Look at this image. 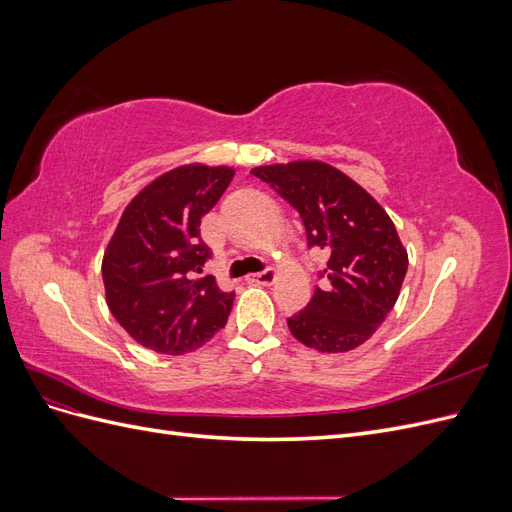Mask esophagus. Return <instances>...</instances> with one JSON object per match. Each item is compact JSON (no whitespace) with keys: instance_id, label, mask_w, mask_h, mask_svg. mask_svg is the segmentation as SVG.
I'll use <instances>...</instances> for the list:
<instances>
[{"instance_id":"obj_1","label":"esophagus","mask_w":512,"mask_h":512,"mask_svg":"<svg viewBox=\"0 0 512 512\" xmlns=\"http://www.w3.org/2000/svg\"><path fill=\"white\" fill-rule=\"evenodd\" d=\"M275 280H277V273H275V269H267V271H260V273L247 275V282H252V284H262V286H271Z\"/></svg>"}]
</instances>
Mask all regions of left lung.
<instances>
[{
  "mask_svg": "<svg viewBox=\"0 0 512 512\" xmlns=\"http://www.w3.org/2000/svg\"><path fill=\"white\" fill-rule=\"evenodd\" d=\"M299 211L309 247L327 250L312 301L288 318L290 333L318 352H348L378 331L397 303L408 252L378 200L342 170L320 160L252 168Z\"/></svg>",
  "mask_w": 512,
  "mask_h": 512,
  "instance_id": "obj_1",
  "label": "left lung"
}]
</instances>
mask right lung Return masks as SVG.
Segmentation results:
<instances>
[{
	"label": "right lung",
	"instance_id": "obj_1",
	"mask_svg": "<svg viewBox=\"0 0 512 512\" xmlns=\"http://www.w3.org/2000/svg\"><path fill=\"white\" fill-rule=\"evenodd\" d=\"M235 177L230 166L183 164L153 179L123 209L102 258L106 305L141 346L185 354L224 329L235 292L200 275L209 247L200 218Z\"/></svg>",
	"mask_w": 512,
	"mask_h": 512
}]
</instances>
